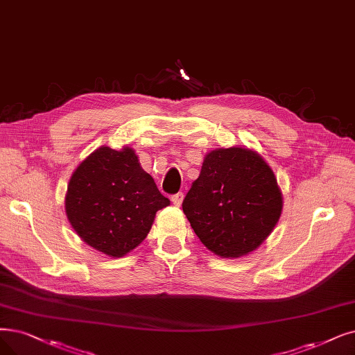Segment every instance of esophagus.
<instances>
[{
    "label": "esophagus",
    "mask_w": 355,
    "mask_h": 355,
    "mask_svg": "<svg viewBox=\"0 0 355 355\" xmlns=\"http://www.w3.org/2000/svg\"><path fill=\"white\" fill-rule=\"evenodd\" d=\"M183 198H185V195H183L182 192H179V193H176V195L172 196V202H173L176 207H180L182 202H183Z\"/></svg>",
    "instance_id": "obj_1"
}]
</instances>
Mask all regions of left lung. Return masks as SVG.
I'll return each instance as SVG.
<instances>
[{
	"label": "left lung",
	"mask_w": 355,
	"mask_h": 355,
	"mask_svg": "<svg viewBox=\"0 0 355 355\" xmlns=\"http://www.w3.org/2000/svg\"><path fill=\"white\" fill-rule=\"evenodd\" d=\"M182 208L202 245L233 259L257 250L272 233L282 212V193L259 153L216 148L204 157Z\"/></svg>",
	"instance_id": "left-lung-1"
}]
</instances>
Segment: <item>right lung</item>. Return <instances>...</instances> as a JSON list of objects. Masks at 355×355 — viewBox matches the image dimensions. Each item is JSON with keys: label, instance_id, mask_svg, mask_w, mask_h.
<instances>
[{"label": "right lung", "instance_id": "1", "mask_svg": "<svg viewBox=\"0 0 355 355\" xmlns=\"http://www.w3.org/2000/svg\"><path fill=\"white\" fill-rule=\"evenodd\" d=\"M170 205L141 167L135 150L102 146L69 179L65 214L84 243L110 258H122L147 237L155 212Z\"/></svg>", "mask_w": 355, "mask_h": 355}]
</instances>
